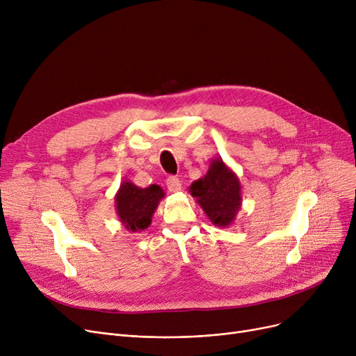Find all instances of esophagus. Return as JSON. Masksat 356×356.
Here are the masks:
<instances>
[{
  "label": "esophagus",
  "instance_id": "34e87169",
  "mask_svg": "<svg viewBox=\"0 0 356 356\" xmlns=\"http://www.w3.org/2000/svg\"><path fill=\"white\" fill-rule=\"evenodd\" d=\"M165 184H167V189L170 191V192H173V193L180 192V189H181V183H180L179 177H176V176H170V177H168L167 181H165Z\"/></svg>",
  "mask_w": 356,
  "mask_h": 356
}]
</instances>
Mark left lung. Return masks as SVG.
Instances as JSON below:
<instances>
[{
  "instance_id": "8db88e82",
  "label": "left lung",
  "mask_w": 356,
  "mask_h": 356,
  "mask_svg": "<svg viewBox=\"0 0 356 356\" xmlns=\"http://www.w3.org/2000/svg\"><path fill=\"white\" fill-rule=\"evenodd\" d=\"M191 195L215 227H231L241 207V181L232 168L220 157L211 160L209 170L189 186Z\"/></svg>"
}]
</instances>
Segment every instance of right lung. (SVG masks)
<instances>
[{
	"mask_svg": "<svg viewBox=\"0 0 356 356\" xmlns=\"http://www.w3.org/2000/svg\"><path fill=\"white\" fill-rule=\"evenodd\" d=\"M159 184H149L143 189L133 181L124 180L115 195V209L120 222L127 231L141 232L152 225L153 215L164 197Z\"/></svg>",
	"mask_w": 356,
	"mask_h": 356,
	"instance_id": "obj_1",
	"label": "right lung"
}]
</instances>
